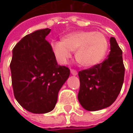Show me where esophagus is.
<instances>
[{
	"instance_id": "1",
	"label": "esophagus",
	"mask_w": 133,
	"mask_h": 133,
	"mask_svg": "<svg viewBox=\"0 0 133 133\" xmlns=\"http://www.w3.org/2000/svg\"><path fill=\"white\" fill-rule=\"evenodd\" d=\"M70 72H71V74L72 75H78L77 71H76V70H75V69H71V70H70Z\"/></svg>"
}]
</instances>
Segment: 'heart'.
Masks as SVG:
<instances>
[{
  "mask_svg": "<svg viewBox=\"0 0 133 133\" xmlns=\"http://www.w3.org/2000/svg\"><path fill=\"white\" fill-rule=\"evenodd\" d=\"M53 51L61 63H66L75 52V60L82 66L91 68L101 64L109 50L104 34L94 31H78L65 35L62 41L52 43Z\"/></svg>",
  "mask_w": 133,
  "mask_h": 133,
  "instance_id": "heart-1",
  "label": "heart"
}]
</instances>
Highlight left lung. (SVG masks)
<instances>
[{"label":"left lung","instance_id":"obj_1","mask_svg":"<svg viewBox=\"0 0 133 133\" xmlns=\"http://www.w3.org/2000/svg\"><path fill=\"white\" fill-rule=\"evenodd\" d=\"M110 52L102 63L80 71L78 98L83 108L97 111L110 107L119 95L124 78L122 51L115 38H111Z\"/></svg>","mask_w":133,"mask_h":133}]
</instances>
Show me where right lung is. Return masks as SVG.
Returning <instances> with one entry per match:
<instances>
[{
  "label": "right lung",
  "instance_id": "right-lung-1",
  "mask_svg": "<svg viewBox=\"0 0 133 133\" xmlns=\"http://www.w3.org/2000/svg\"><path fill=\"white\" fill-rule=\"evenodd\" d=\"M50 31L46 28L28 34L12 49L10 69L15 98L25 110L36 114L53 110L70 73L58 64L46 40Z\"/></svg>",
  "mask_w": 133,
  "mask_h": 133
}]
</instances>
